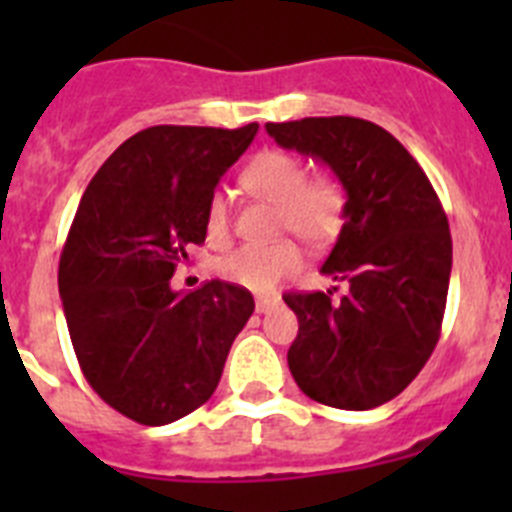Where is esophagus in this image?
Returning <instances> with one entry per match:
<instances>
[{
    "instance_id": "1",
    "label": "esophagus",
    "mask_w": 512,
    "mask_h": 512,
    "mask_svg": "<svg viewBox=\"0 0 512 512\" xmlns=\"http://www.w3.org/2000/svg\"><path fill=\"white\" fill-rule=\"evenodd\" d=\"M277 305H279L277 297H259V300H256V312H269Z\"/></svg>"
}]
</instances>
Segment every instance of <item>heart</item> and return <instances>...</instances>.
I'll use <instances>...</instances> for the list:
<instances>
[{
    "instance_id": "heart-1",
    "label": "heart",
    "mask_w": 512,
    "mask_h": 512,
    "mask_svg": "<svg viewBox=\"0 0 512 512\" xmlns=\"http://www.w3.org/2000/svg\"><path fill=\"white\" fill-rule=\"evenodd\" d=\"M243 187L261 200L277 205L279 230L295 233L307 246H328L343 228L346 217V189L333 174L305 176L297 156L277 148H266L248 161L241 174ZM207 238L220 243L228 238L230 210L228 197L215 192L205 210ZM302 266L300 248L292 241L269 246H241L217 261L215 269L225 282L251 292H271L284 277Z\"/></svg>"
}]
</instances>
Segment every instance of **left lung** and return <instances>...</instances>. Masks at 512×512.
I'll return each instance as SVG.
<instances>
[{"label": "left lung", "mask_w": 512, "mask_h": 512, "mask_svg": "<svg viewBox=\"0 0 512 512\" xmlns=\"http://www.w3.org/2000/svg\"><path fill=\"white\" fill-rule=\"evenodd\" d=\"M287 151L318 158L346 189V217L323 274L333 292L284 295L297 315L289 372L310 400L372 410L400 395L441 336L451 277L449 220L418 161L359 117L266 122Z\"/></svg>", "instance_id": "obj_1"}]
</instances>
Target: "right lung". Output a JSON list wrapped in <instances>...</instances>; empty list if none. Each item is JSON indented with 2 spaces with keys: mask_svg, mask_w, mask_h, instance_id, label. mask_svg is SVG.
<instances>
[{
  "mask_svg": "<svg viewBox=\"0 0 512 512\" xmlns=\"http://www.w3.org/2000/svg\"><path fill=\"white\" fill-rule=\"evenodd\" d=\"M259 125H156L128 138L94 174L58 264V292L81 372L110 408L166 425L210 400L253 312L238 284L174 292L187 246L205 243L220 176Z\"/></svg>",
  "mask_w": 512,
  "mask_h": 512,
  "instance_id": "add662e5",
  "label": "right lung"
}]
</instances>
